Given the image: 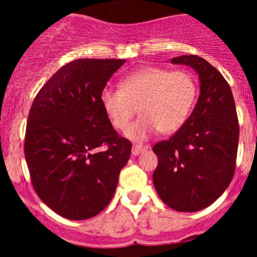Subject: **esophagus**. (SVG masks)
Segmentation results:
<instances>
[{
	"instance_id": "1",
	"label": "esophagus",
	"mask_w": 257,
	"mask_h": 257,
	"mask_svg": "<svg viewBox=\"0 0 257 257\" xmlns=\"http://www.w3.org/2000/svg\"><path fill=\"white\" fill-rule=\"evenodd\" d=\"M148 147L147 145H142V144H134L133 145V149H132V154L133 155H139L141 153H143L144 150H147Z\"/></svg>"
}]
</instances>
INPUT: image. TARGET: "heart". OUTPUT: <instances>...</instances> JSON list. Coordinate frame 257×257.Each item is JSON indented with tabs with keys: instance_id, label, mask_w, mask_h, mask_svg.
<instances>
[{
	"instance_id": "b5f03b06",
	"label": "heart",
	"mask_w": 257,
	"mask_h": 257,
	"mask_svg": "<svg viewBox=\"0 0 257 257\" xmlns=\"http://www.w3.org/2000/svg\"><path fill=\"white\" fill-rule=\"evenodd\" d=\"M196 99V83L185 71L145 67L121 79L120 88H105L100 102L113 125L125 131L137 108L142 116L126 137L144 141L153 134H172L185 124Z\"/></svg>"
}]
</instances>
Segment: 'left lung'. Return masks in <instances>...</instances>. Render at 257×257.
<instances>
[{"label": "left lung", "mask_w": 257, "mask_h": 257, "mask_svg": "<svg viewBox=\"0 0 257 257\" xmlns=\"http://www.w3.org/2000/svg\"><path fill=\"white\" fill-rule=\"evenodd\" d=\"M200 80V95L183 126L153 147L158 167L153 183L169 208L194 212L211 205L229 186L236 167L239 121L229 83L208 61L180 56Z\"/></svg>", "instance_id": "1"}]
</instances>
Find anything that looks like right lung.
Instances as JSON below:
<instances>
[{"label": "right lung", "instance_id": "right-lung-1", "mask_svg": "<svg viewBox=\"0 0 257 257\" xmlns=\"http://www.w3.org/2000/svg\"><path fill=\"white\" fill-rule=\"evenodd\" d=\"M125 59L82 58L62 67L36 95L25 157L41 200L61 216L85 220L112 200L132 144L113 128L100 94Z\"/></svg>", "mask_w": 257, "mask_h": 257}]
</instances>
